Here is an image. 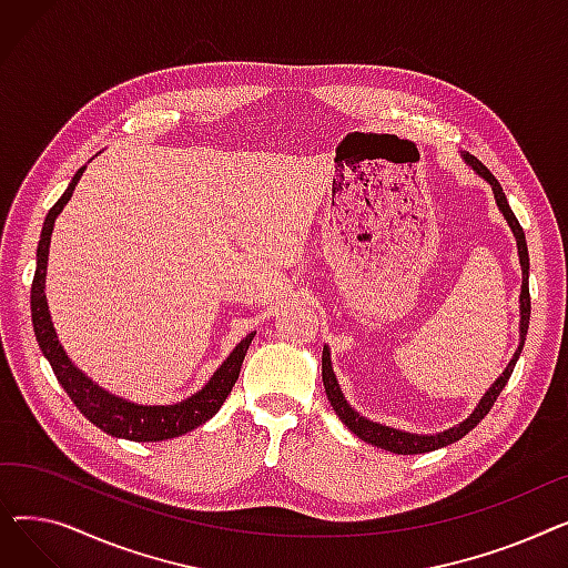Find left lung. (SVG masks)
Masks as SVG:
<instances>
[{"instance_id":"8db88e82","label":"left lung","mask_w":568,"mask_h":568,"mask_svg":"<svg viewBox=\"0 0 568 568\" xmlns=\"http://www.w3.org/2000/svg\"><path fill=\"white\" fill-rule=\"evenodd\" d=\"M460 156L465 159V163L479 174L481 179H486V182L493 186V193H495V202L499 206V212L504 214L506 223H509L514 236H516V244H518V257H520V266H523V287H520V345L514 354V359L509 362V366L504 368V373L495 379V384L490 386V389L481 396L479 405L474 407V412L467 416L465 422H460L458 426L449 428V430H442V433H435V435H416V433H405V430H396L392 426H382L377 422H371L366 419V416H362L359 412H354V407L345 400L341 386H338V379L334 375V368H332V354H329V347L324 345L322 349V382H324V392H326V398H329L332 407L336 409V414L341 416V422L356 435L359 439L373 444V446H379V449L384 452H392V454H400V456H412V454H426V452H435V449H442V446L446 444H454L458 442L460 437H465L476 424H479L484 416L490 412V407L495 405L497 396L501 394V389L506 386V382H509L514 368H516V362L518 356L523 352V345H525V336H527V326H529V313H531V302H529V253H527V242H525V232L516 219V214L511 212L509 202H506V195L499 186L497 179L493 176V172L467 152H460Z\"/></svg>"}]
</instances>
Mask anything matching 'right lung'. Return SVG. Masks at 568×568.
<instances>
[{
	"label": "right lung",
	"instance_id": "1",
	"mask_svg": "<svg viewBox=\"0 0 568 568\" xmlns=\"http://www.w3.org/2000/svg\"><path fill=\"white\" fill-rule=\"evenodd\" d=\"M84 172V165L73 174L69 189L64 195L54 202V206L48 212L39 248H37V274L32 283V324L34 334L39 341V347L45 359L50 362L59 384L64 386L69 398L75 403V407L87 416L89 422L99 426L103 433L112 437H122L131 442H163L184 435L221 409L225 398L230 396L232 386L242 371L246 349L255 334H248L242 343H239L227 359L216 368V373L209 377V382L193 396H189L182 403L174 405H138L131 400H124L119 396L108 394L97 382L89 379L64 352L62 343L57 338V332L50 320L48 300H45V268H48V253H50V236L54 227V219L62 214L64 204L71 200L75 184Z\"/></svg>",
	"mask_w": 568,
	"mask_h": 568
}]
</instances>
